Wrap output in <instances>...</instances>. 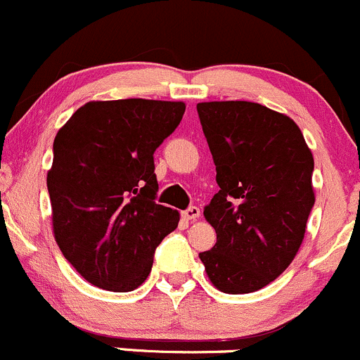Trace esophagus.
Listing matches in <instances>:
<instances>
[{
  "mask_svg": "<svg viewBox=\"0 0 360 360\" xmlns=\"http://www.w3.org/2000/svg\"><path fill=\"white\" fill-rule=\"evenodd\" d=\"M181 217H184L185 220L194 221V220H198L199 217H201V210H199L198 206H191V207H187V210H185L184 213H181Z\"/></svg>",
  "mask_w": 360,
  "mask_h": 360,
  "instance_id": "esophagus-1",
  "label": "esophagus"
}]
</instances>
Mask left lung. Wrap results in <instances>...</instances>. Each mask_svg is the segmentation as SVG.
Instances as JSON below:
<instances>
[{
    "label": "left lung",
    "mask_w": 360,
    "mask_h": 360,
    "mask_svg": "<svg viewBox=\"0 0 360 360\" xmlns=\"http://www.w3.org/2000/svg\"><path fill=\"white\" fill-rule=\"evenodd\" d=\"M220 191L205 207L217 232L199 253L229 295L265 288L290 266L316 202L314 155L286 114L244 100L198 103Z\"/></svg>",
    "instance_id": "left-lung-1"
}]
</instances>
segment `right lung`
Returning <instances> with one entry per match:
<instances>
[{
  "label": "right lung",
  "mask_w": 360,
  "mask_h": 360,
  "mask_svg": "<svg viewBox=\"0 0 360 360\" xmlns=\"http://www.w3.org/2000/svg\"><path fill=\"white\" fill-rule=\"evenodd\" d=\"M184 112V102L94 100L58 129L46 175L53 236L94 286L136 290L179 225V211L155 202L154 153Z\"/></svg>",
  "instance_id": "right-lung-1"
}]
</instances>
